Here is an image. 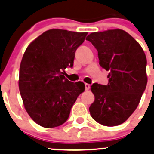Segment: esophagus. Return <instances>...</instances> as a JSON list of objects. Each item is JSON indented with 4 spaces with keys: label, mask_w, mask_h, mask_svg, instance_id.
Wrapping results in <instances>:
<instances>
[{
    "label": "esophagus",
    "mask_w": 154,
    "mask_h": 154,
    "mask_svg": "<svg viewBox=\"0 0 154 154\" xmlns=\"http://www.w3.org/2000/svg\"><path fill=\"white\" fill-rule=\"evenodd\" d=\"M90 89V85L88 84V83H85V89L86 90H89Z\"/></svg>",
    "instance_id": "esophagus-1"
}]
</instances>
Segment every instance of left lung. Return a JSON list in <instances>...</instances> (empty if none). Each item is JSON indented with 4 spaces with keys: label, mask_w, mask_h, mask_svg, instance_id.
<instances>
[{
    "label": "left lung",
    "mask_w": 154,
    "mask_h": 154,
    "mask_svg": "<svg viewBox=\"0 0 154 154\" xmlns=\"http://www.w3.org/2000/svg\"><path fill=\"white\" fill-rule=\"evenodd\" d=\"M86 40L98 50L100 65L110 71L108 84L91 86L95 101L90 114L103 126H118L135 111L145 90V53L130 34L118 28L91 33Z\"/></svg>",
    "instance_id": "8db88e82"
}]
</instances>
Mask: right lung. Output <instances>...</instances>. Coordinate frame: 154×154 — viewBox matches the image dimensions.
<instances>
[{"mask_svg": "<svg viewBox=\"0 0 154 154\" xmlns=\"http://www.w3.org/2000/svg\"><path fill=\"white\" fill-rule=\"evenodd\" d=\"M87 34L50 29L27 47L20 64L19 88L27 113L39 126L63 124L78 95L84 92L83 82L69 81L63 72L73 66L75 51Z\"/></svg>", "mask_w": 154, "mask_h": 154, "instance_id": "right-lung-1", "label": "right lung"}]
</instances>
